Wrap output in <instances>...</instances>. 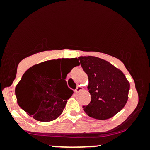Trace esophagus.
I'll list each match as a JSON object with an SVG mask.
<instances>
[{"label": "esophagus", "instance_id": "1", "mask_svg": "<svg viewBox=\"0 0 150 150\" xmlns=\"http://www.w3.org/2000/svg\"><path fill=\"white\" fill-rule=\"evenodd\" d=\"M82 89H83V88H82V87H80V86H77L76 89H75V93H77V92H80V91H82Z\"/></svg>", "mask_w": 150, "mask_h": 150}]
</instances>
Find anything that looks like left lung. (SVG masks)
<instances>
[{"instance_id": "left-lung-1", "label": "left lung", "mask_w": 150, "mask_h": 150, "mask_svg": "<svg viewBox=\"0 0 150 150\" xmlns=\"http://www.w3.org/2000/svg\"><path fill=\"white\" fill-rule=\"evenodd\" d=\"M82 69L87 74L91 101L83 106L92 118L106 120L118 113L128 99L130 83L121 70L109 62L95 56L79 57Z\"/></svg>"}]
</instances>
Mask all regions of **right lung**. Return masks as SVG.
<instances>
[{
    "label": "right lung",
    "instance_id": "add662e5",
    "mask_svg": "<svg viewBox=\"0 0 150 150\" xmlns=\"http://www.w3.org/2000/svg\"><path fill=\"white\" fill-rule=\"evenodd\" d=\"M63 60H51L33 65L24 73L15 87L18 105L35 120L48 122L57 118L63 112L66 100L73 94L65 77L80 63L77 58L66 59L69 65L65 67V73L58 81L59 67Z\"/></svg>",
    "mask_w": 150,
    "mask_h": 150
}]
</instances>
